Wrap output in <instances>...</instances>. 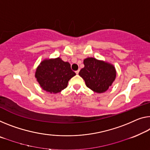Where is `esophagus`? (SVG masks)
<instances>
[{"label":"esophagus","instance_id":"esophagus-1","mask_svg":"<svg viewBox=\"0 0 150 150\" xmlns=\"http://www.w3.org/2000/svg\"><path fill=\"white\" fill-rule=\"evenodd\" d=\"M79 72H80V70H78L77 71H76V74H78Z\"/></svg>","mask_w":150,"mask_h":150}]
</instances>
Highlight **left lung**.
<instances>
[{
  "mask_svg": "<svg viewBox=\"0 0 150 150\" xmlns=\"http://www.w3.org/2000/svg\"><path fill=\"white\" fill-rule=\"evenodd\" d=\"M84 64L79 75L84 80L86 86L97 93L107 91L116 77L114 66L94 57L85 59Z\"/></svg>",
  "mask_w": 150,
  "mask_h": 150,
  "instance_id": "obj_1",
  "label": "left lung"
}]
</instances>
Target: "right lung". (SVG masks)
I'll list each match as a JSON object with an SVG mask.
<instances>
[{"label": "right lung", "mask_w": 150, "mask_h": 150, "mask_svg": "<svg viewBox=\"0 0 150 150\" xmlns=\"http://www.w3.org/2000/svg\"><path fill=\"white\" fill-rule=\"evenodd\" d=\"M75 75L70 64L59 57L43 60L35 72L37 80L41 88L50 93H59L66 88L69 80Z\"/></svg>", "instance_id": "1"}]
</instances>
